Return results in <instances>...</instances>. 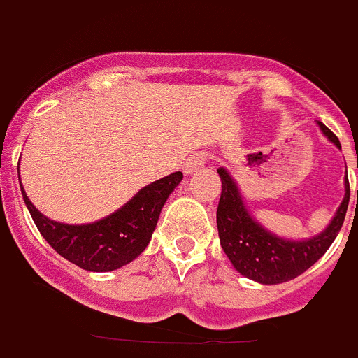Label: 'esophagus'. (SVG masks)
Segmentation results:
<instances>
[{
    "label": "esophagus",
    "instance_id": "obj_1",
    "mask_svg": "<svg viewBox=\"0 0 358 358\" xmlns=\"http://www.w3.org/2000/svg\"><path fill=\"white\" fill-rule=\"evenodd\" d=\"M204 164H206V157L202 156V154H195V156L188 157V159L185 161V164H182V172L194 173L197 172V170H201Z\"/></svg>",
    "mask_w": 358,
    "mask_h": 358
}]
</instances>
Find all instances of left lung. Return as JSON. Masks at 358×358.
Returning a JSON list of instances; mask_svg holds the SVG:
<instances>
[{"instance_id": "obj_1", "label": "left lung", "mask_w": 358, "mask_h": 358, "mask_svg": "<svg viewBox=\"0 0 358 358\" xmlns=\"http://www.w3.org/2000/svg\"><path fill=\"white\" fill-rule=\"evenodd\" d=\"M319 129L328 140L341 148L337 136L321 122ZM358 166V164H357ZM222 181V194L217 208V227L220 236V245L233 264V267L242 276L262 283V285H278L294 280L310 268L321 258L335 236L339 235L346 217L350 202V182L344 177V199L335 211L334 218L324 229L315 236L305 240H290L278 236L265 229L258 220H255L243 204L238 185L226 169H218ZM358 204V194H357Z\"/></svg>"}]
</instances>
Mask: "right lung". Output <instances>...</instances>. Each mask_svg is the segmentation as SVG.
<instances>
[{"label":"right lung","instance_id":"obj_1","mask_svg":"<svg viewBox=\"0 0 358 358\" xmlns=\"http://www.w3.org/2000/svg\"><path fill=\"white\" fill-rule=\"evenodd\" d=\"M181 181V172L157 179L141 188L115 213L90 224L52 220L31 204L23 185L21 194L39 233L62 258L84 271L109 273L131 264L147 249L164 202Z\"/></svg>","mask_w":358,"mask_h":358}]
</instances>
